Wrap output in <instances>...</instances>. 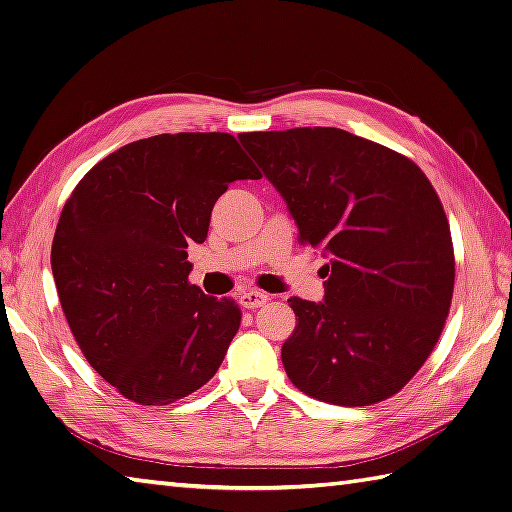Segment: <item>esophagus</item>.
Segmentation results:
<instances>
[{"instance_id":"esophagus-1","label":"esophagus","mask_w":512,"mask_h":512,"mask_svg":"<svg viewBox=\"0 0 512 512\" xmlns=\"http://www.w3.org/2000/svg\"><path fill=\"white\" fill-rule=\"evenodd\" d=\"M267 300H269L267 294H263V291H258V289H247L241 296H238V302H241V307H245V309L263 307Z\"/></svg>"}]
</instances>
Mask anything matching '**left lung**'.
<instances>
[{
	"mask_svg": "<svg viewBox=\"0 0 512 512\" xmlns=\"http://www.w3.org/2000/svg\"><path fill=\"white\" fill-rule=\"evenodd\" d=\"M238 139L285 198L300 243L329 258L325 300L289 298V380L340 406L391 398L431 356L453 298L451 229L431 181L406 156L340 128Z\"/></svg>",
	"mask_w": 512,
	"mask_h": 512,
	"instance_id": "1",
	"label": "left lung"
}]
</instances>
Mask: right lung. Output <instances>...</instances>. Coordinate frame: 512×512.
<instances>
[{"label": "right lung", "mask_w": 512, "mask_h": 512, "mask_svg": "<svg viewBox=\"0 0 512 512\" xmlns=\"http://www.w3.org/2000/svg\"><path fill=\"white\" fill-rule=\"evenodd\" d=\"M260 172L225 132L156 134L92 168L61 210L50 265L72 336L103 380L137 404L201 389L241 327L229 298L190 285L229 183Z\"/></svg>", "instance_id": "obj_1"}]
</instances>
